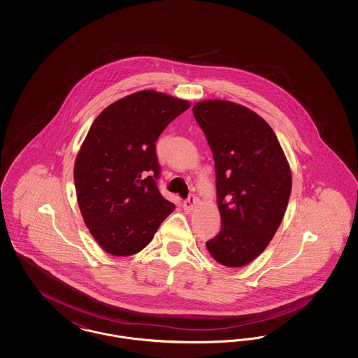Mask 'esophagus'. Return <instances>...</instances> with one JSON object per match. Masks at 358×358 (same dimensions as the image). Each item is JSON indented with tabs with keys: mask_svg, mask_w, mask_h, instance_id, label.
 <instances>
[{
	"mask_svg": "<svg viewBox=\"0 0 358 358\" xmlns=\"http://www.w3.org/2000/svg\"><path fill=\"white\" fill-rule=\"evenodd\" d=\"M197 204H199L197 197H196V196H189L187 200L184 201V209L187 210V212H190V210H193V209L196 208V205Z\"/></svg>",
	"mask_w": 358,
	"mask_h": 358,
	"instance_id": "1",
	"label": "esophagus"
}]
</instances>
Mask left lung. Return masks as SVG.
<instances>
[{
	"instance_id": "left-lung-1",
	"label": "left lung",
	"mask_w": 358,
	"mask_h": 358,
	"mask_svg": "<svg viewBox=\"0 0 358 358\" xmlns=\"http://www.w3.org/2000/svg\"><path fill=\"white\" fill-rule=\"evenodd\" d=\"M213 153L220 232L206 248L222 266L251 263L270 244L289 204V161L270 124L238 103L213 99L193 106Z\"/></svg>"
}]
</instances>
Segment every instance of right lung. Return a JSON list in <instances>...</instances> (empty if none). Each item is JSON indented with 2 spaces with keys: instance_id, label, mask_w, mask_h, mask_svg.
<instances>
[{
  "instance_id": "1",
  "label": "right lung",
  "mask_w": 358,
  "mask_h": 358,
  "mask_svg": "<svg viewBox=\"0 0 358 358\" xmlns=\"http://www.w3.org/2000/svg\"><path fill=\"white\" fill-rule=\"evenodd\" d=\"M189 107L184 99L143 90L111 103L90 127L73 180L85 225L107 254L142 251L174 210L155 182V142Z\"/></svg>"
}]
</instances>
